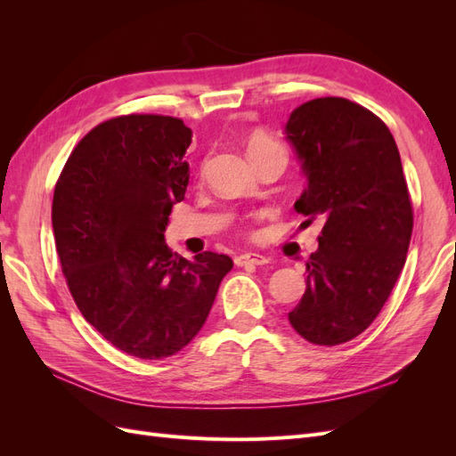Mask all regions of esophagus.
Instances as JSON below:
<instances>
[{"mask_svg":"<svg viewBox=\"0 0 456 456\" xmlns=\"http://www.w3.org/2000/svg\"><path fill=\"white\" fill-rule=\"evenodd\" d=\"M233 262H236V266H262V265H268L270 258L258 253H241L233 258Z\"/></svg>","mask_w":456,"mask_h":456,"instance_id":"34e87169","label":"esophagus"}]
</instances>
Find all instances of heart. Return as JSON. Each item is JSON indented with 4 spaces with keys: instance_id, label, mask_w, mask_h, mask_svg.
Instances as JSON below:
<instances>
[{
    "instance_id": "obj_1",
    "label": "heart",
    "mask_w": 456,
    "mask_h": 456,
    "mask_svg": "<svg viewBox=\"0 0 456 456\" xmlns=\"http://www.w3.org/2000/svg\"><path fill=\"white\" fill-rule=\"evenodd\" d=\"M273 148H280V144L275 142V141H272L268 134H262V133L251 134L249 144H247V151H249V158H253L256 154H262V151L273 150Z\"/></svg>"
}]
</instances>
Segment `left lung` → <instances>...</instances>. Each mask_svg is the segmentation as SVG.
<instances>
[{
    "label": "left lung",
    "mask_w": 456,
    "mask_h": 456,
    "mask_svg": "<svg viewBox=\"0 0 456 456\" xmlns=\"http://www.w3.org/2000/svg\"><path fill=\"white\" fill-rule=\"evenodd\" d=\"M285 139L306 176L295 211L308 224L325 220L289 323L312 344L337 346L375 322L403 270L412 205L402 158L382 119L338 96L295 108Z\"/></svg>",
    "instance_id": "1"
}]
</instances>
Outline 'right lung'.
<instances>
[{
	"instance_id": "1",
	"label": "right lung",
	"mask_w": 456,
	"mask_h": 456,
	"mask_svg": "<svg viewBox=\"0 0 456 456\" xmlns=\"http://www.w3.org/2000/svg\"><path fill=\"white\" fill-rule=\"evenodd\" d=\"M191 129L169 116L131 114L89 131L53 198L54 245L79 312L116 348L141 360L181 352L203 327L228 255L191 260L165 243L184 200Z\"/></svg>"
}]
</instances>
